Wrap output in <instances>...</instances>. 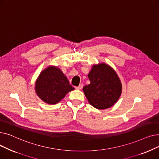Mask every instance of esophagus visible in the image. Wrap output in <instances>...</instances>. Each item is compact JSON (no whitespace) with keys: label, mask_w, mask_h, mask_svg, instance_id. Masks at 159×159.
I'll list each match as a JSON object with an SVG mask.
<instances>
[{"label":"esophagus","mask_w":159,"mask_h":159,"mask_svg":"<svg viewBox=\"0 0 159 159\" xmlns=\"http://www.w3.org/2000/svg\"><path fill=\"white\" fill-rule=\"evenodd\" d=\"M82 88H83V84H80L78 87H77V89H81Z\"/></svg>","instance_id":"34e87169"}]
</instances>
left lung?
Returning a JSON list of instances; mask_svg holds the SVG:
<instances>
[{
	"instance_id": "obj_1",
	"label": "left lung",
	"mask_w": 159,
	"mask_h": 159,
	"mask_svg": "<svg viewBox=\"0 0 159 159\" xmlns=\"http://www.w3.org/2000/svg\"><path fill=\"white\" fill-rule=\"evenodd\" d=\"M90 84L83 88L89 103L104 110L117 102L122 93V84L115 70L107 64L93 65L88 74Z\"/></svg>"
}]
</instances>
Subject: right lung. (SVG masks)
Returning a JSON list of instances; mask_svg holds the SVG:
<instances>
[{"mask_svg": "<svg viewBox=\"0 0 159 159\" xmlns=\"http://www.w3.org/2000/svg\"><path fill=\"white\" fill-rule=\"evenodd\" d=\"M75 88L62 71L55 66L48 67L40 73L35 82V91L44 102L55 104L60 102Z\"/></svg>", "mask_w": 159, "mask_h": 159, "instance_id": "obj_1", "label": "right lung"}]
</instances>
